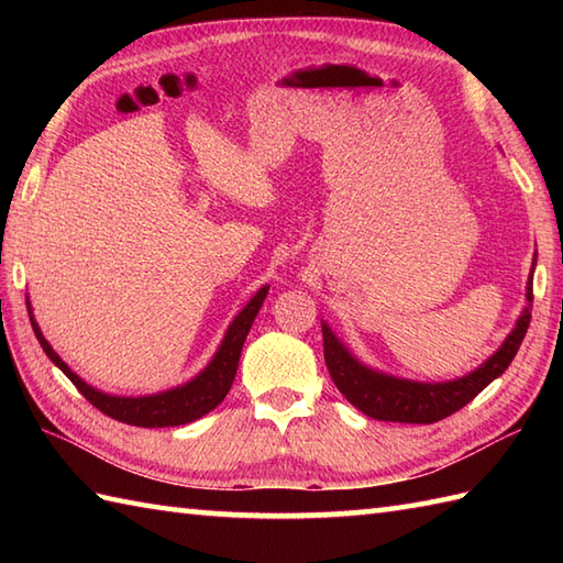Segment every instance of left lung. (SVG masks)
Listing matches in <instances>:
<instances>
[{"mask_svg": "<svg viewBox=\"0 0 563 563\" xmlns=\"http://www.w3.org/2000/svg\"><path fill=\"white\" fill-rule=\"evenodd\" d=\"M537 261V258H534ZM528 307L522 309L516 329L508 333L504 345L479 365L474 373L457 377L452 382H411L394 375L377 373L365 367L345 351V345L333 336V331L321 324L324 333V361L333 385L349 399L355 409L377 421L391 423H435L442 418L460 411L470 404L476 394L486 389L496 377L508 369L516 357L520 343L530 327V307H532V275L528 280Z\"/></svg>", "mask_w": 563, "mask_h": 563, "instance_id": "obj_1", "label": "left lung"}]
</instances>
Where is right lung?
<instances>
[{
  "label": "right lung",
  "mask_w": 563,
  "mask_h": 563,
  "mask_svg": "<svg viewBox=\"0 0 563 563\" xmlns=\"http://www.w3.org/2000/svg\"><path fill=\"white\" fill-rule=\"evenodd\" d=\"M268 295V285L251 297V302L234 317V321L227 329L224 339L220 343L218 353L210 361V365L202 369L200 375H196L186 385L169 389V391H159L152 394V397H113V394H103L99 389L89 387L87 382L81 377H77L71 369L67 367V363H63L53 345L43 339V333L35 324V319L31 314V327L35 331V339L41 341L45 355L63 369V373L69 377L71 385H75L84 399H87L91 406H97L99 411H103L106 416L115 418V421L128 423V426H140V428H166V426H184L196 421V418L210 413L214 406L222 404V399L230 391L236 367H239V355H242V345L246 341V333L254 324V319L258 314V309L266 300Z\"/></svg>",
  "instance_id": "obj_1"
}]
</instances>
